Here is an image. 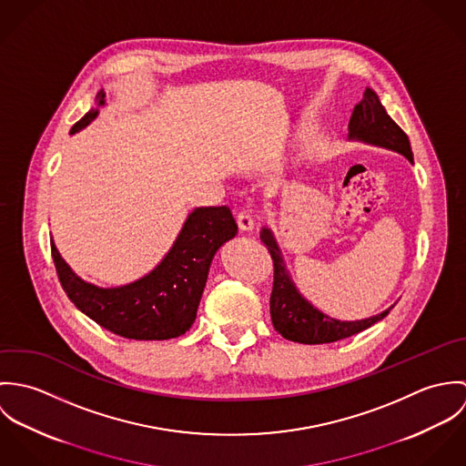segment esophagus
Instances as JSON below:
<instances>
[{
    "mask_svg": "<svg viewBox=\"0 0 466 466\" xmlns=\"http://www.w3.org/2000/svg\"><path fill=\"white\" fill-rule=\"evenodd\" d=\"M237 224L242 231H253V228H255V220L248 211H240L237 215Z\"/></svg>",
    "mask_w": 466,
    "mask_h": 466,
    "instance_id": "34e87169",
    "label": "esophagus"
}]
</instances>
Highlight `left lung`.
<instances>
[{
  "label": "left lung",
  "instance_id": "obj_1",
  "mask_svg": "<svg viewBox=\"0 0 466 466\" xmlns=\"http://www.w3.org/2000/svg\"><path fill=\"white\" fill-rule=\"evenodd\" d=\"M348 139L360 141L373 147H382L393 152H399L409 163H414L412 150L407 134L400 129L384 109L379 95L366 87L362 100L355 106L351 120L348 124ZM260 238L266 244L272 262H274V283L270 294V319L272 327L281 337L301 342V344H323L350 335L362 332L375 323L382 321L390 310L357 321H340L333 319L314 307L296 287L294 279L289 274L281 249L276 242V237L270 228L264 226Z\"/></svg>",
  "mask_w": 466,
  "mask_h": 466
}]
</instances>
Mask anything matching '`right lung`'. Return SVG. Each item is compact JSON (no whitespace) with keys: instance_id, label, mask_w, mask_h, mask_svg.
I'll return each instance as SVG.
<instances>
[{"instance_id":"add662e5","label":"right lung","mask_w":466,"mask_h":466,"mask_svg":"<svg viewBox=\"0 0 466 466\" xmlns=\"http://www.w3.org/2000/svg\"><path fill=\"white\" fill-rule=\"evenodd\" d=\"M96 106L69 134L87 127L106 106L100 89ZM238 233L228 206L194 208L168 253L145 276L118 287H98L67 266L52 238V257L67 298L89 319L109 332L136 340L179 337L194 325L208 272L217 251Z\"/></svg>"}]
</instances>
